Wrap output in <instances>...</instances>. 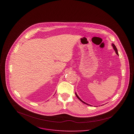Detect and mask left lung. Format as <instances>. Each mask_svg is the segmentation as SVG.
Returning <instances> with one entry per match:
<instances>
[{
    "label": "left lung",
    "instance_id": "left-lung-1",
    "mask_svg": "<svg viewBox=\"0 0 134 134\" xmlns=\"http://www.w3.org/2000/svg\"><path fill=\"white\" fill-rule=\"evenodd\" d=\"M111 45H112V46H113V48H114V49L115 50V53H116V54L118 55V56H119V54H118V49H117V48H116V46H115V44H111ZM75 95L77 97L81 102H82L83 103H84V104H86V105H89V106H91L90 105H89V104H87V103H85V102H83V100H82L80 98H79V97L78 96H77V94L76 93H75Z\"/></svg>",
    "mask_w": 134,
    "mask_h": 134
}]
</instances>
